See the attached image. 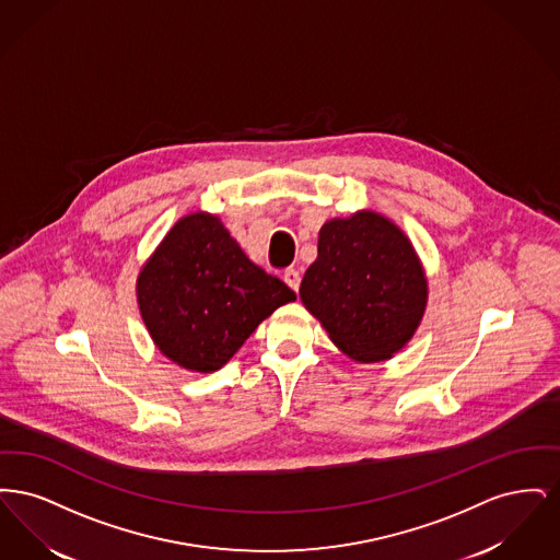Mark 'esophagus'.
Masks as SVG:
<instances>
[{"label":"esophagus","instance_id":"1","mask_svg":"<svg viewBox=\"0 0 560 560\" xmlns=\"http://www.w3.org/2000/svg\"><path fill=\"white\" fill-rule=\"evenodd\" d=\"M283 281L292 288L293 292H298V288H300V272L295 268H288L283 272Z\"/></svg>","mask_w":560,"mask_h":560}]
</instances>
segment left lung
Returning <instances> with one entry per match:
<instances>
[{"instance_id": "1", "label": "left lung", "mask_w": 560, "mask_h": 560, "mask_svg": "<svg viewBox=\"0 0 560 560\" xmlns=\"http://www.w3.org/2000/svg\"><path fill=\"white\" fill-rule=\"evenodd\" d=\"M300 300L329 340L359 363L393 359L418 331L428 279L413 243L384 213L359 210L319 231Z\"/></svg>"}]
</instances>
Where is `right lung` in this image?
<instances>
[{
    "label": "right lung",
    "mask_w": 560,
    "mask_h": 560,
    "mask_svg": "<svg viewBox=\"0 0 560 560\" xmlns=\"http://www.w3.org/2000/svg\"><path fill=\"white\" fill-rule=\"evenodd\" d=\"M295 293L254 265L222 220L183 215L136 279V302L161 354L188 372L226 365L243 342Z\"/></svg>",
    "instance_id": "add662e5"
}]
</instances>
